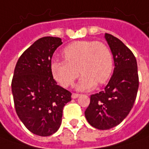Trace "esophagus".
Masks as SVG:
<instances>
[{
    "label": "esophagus",
    "mask_w": 149,
    "mask_h": 149,
    "mask_svg": "<svg viewBox=\"0 0 149 149\" xmlns=\"http://www.w3.org/2000/svg\"><path fill=\"white\" fill-rule=\"evenodd\" d=\"M79 94H77V93H72V99H76V98H77V97H79Z\"/></svg>",
    "instance_id": "1"
}]
</instances>
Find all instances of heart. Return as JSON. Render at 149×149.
Returning a JSON list of instances; mask_svg holds the SVG:
<instances>
[{
    "instance_id": "obj_1",
    "label": "heart",
    "mask_w": 149,
    "mask_h": 149,
    "mask_svg": "<svg viewBox=\"0 0 149 149\" xmlns=\"http://www.w3.org/2000/svg\"><path fill=\"white\" fill-rule=\"evenodd\" d=\"M65 61H53L51 72L54 79L63 86H68L82 76L76 85L78 91H90L104 84L111 76L114 61L109 47L102 42L92 40L76 41L63 50Z\"/></svg>"
}]
</instances>
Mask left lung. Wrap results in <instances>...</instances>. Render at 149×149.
I'll use <instances>...</instances> for the list:
<instances>
[{"label": "left lung", "mask_w": 149, "mask_h": 149, "mask_svg": "<svg viewBox=\"0 0 149 149\" xmlns=\"http://www.w3.org/2000/svg\"><path fill=\"white\" fill-rule=\"evenodd\" d=\"M114 59V72L103 91L91 95L85 111L88 123L98 130H110L129 115L139 89L138 66L131 50L116 37L105 33Z\"/></svg>", "instance_id": "8db88e82"}]
</instances>
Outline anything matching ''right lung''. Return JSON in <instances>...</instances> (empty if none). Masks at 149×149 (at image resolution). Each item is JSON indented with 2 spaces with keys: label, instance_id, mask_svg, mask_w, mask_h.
Masks as SVG:
<instances>
[{
  "label": "right lung",
  "instance_id": "right-lung-1",
  "mask_svg": "<svg viewBox=\"0 0 149 149\" xmlns=\"http://www.w3.org/2000/svg\"><path fill=\"white\" fill-rule=\"evenodd\" d=\"M62 44L56 37L36 40L19 57L14 71L11 90L17 116L36 135L57 132L63 109L72 100L71 92L57 84L50 68L54 51Z\"/></svg>",
  "mask_w": 149,
  "mask_h": 149
}]
</instances>
